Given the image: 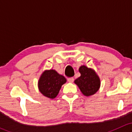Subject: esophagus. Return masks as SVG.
Listing matches in <instances>:
<instances>
[{
    "instance_id": "1",
    "label": "esophagus",
    "mask_w": 132,
    "mask_h": 132,
    "mask_svg": "<svg viewBox=\"0 0 132 132\" xmlns=\"http://www.w3.org/2000/svg\"><path fill=\"white\" fill-rule=\"evenodd\" d=\"M68 81L70 83H73L74 81V78H68Z\"/></svg>"
}]
</instances>
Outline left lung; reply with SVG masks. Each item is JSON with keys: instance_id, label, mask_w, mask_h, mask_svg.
Returning a JSON list of instances; mask_svg holds the SVG:
<instances>
[{"instance_id": "8db88e82", "label": "left lung", "mask_w": 132, "mask_h": 132, "mask_svg": "<svg viewBox=\"0 0 132 132\" xmlns=\"http://www.w3.org/2000/svg\"><path fill=\"white\" fill-rule=\"evenodd\" d=\"M80 77L74 81L82 94L86 96H91L99 90L101 82L99 76L93 69L82 65L78 69Z\"/></svg>"}]
</instances>
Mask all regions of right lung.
<instances>
[{
    "label": "right lung",
    "instance_id": "add662e5",
    "mask_svg": "<svg viewBox=\"0 0 132 132\" xmlns=\"http://www.w3.org/2000/svg\"><path fill=\"white\" fill-rule=\"evenodd\" d=\"M66 82V78L58 73L55 70H46L41 75L38 86L43 95L54 99L58 95L62 86Z\"/></svg>",
    "mask_w": 132,
    "mask_h": 132
}]
</instances>
